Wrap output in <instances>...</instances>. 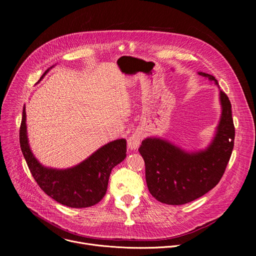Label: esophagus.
<instances>
[{"label":"esophagus","instance_id":"34e87169","mask_svg":"<svg viewBox=\"0 0 256 256\" xmlns=\"http://www.w3.org/2000/svg\"><path fill=\"white\" fill-rule=\"evenodd\" d=\"M142 138V132H134L128 140V148L130 150H136L138 148V146L140 144V140Z\"/></svg>","mask_w":256,"mask_h":256}]
</instances>
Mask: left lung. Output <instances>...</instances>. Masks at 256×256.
<instances>
[{
    "label": "left lung",
    "mask_w": 256,
    "mask_h": 256,
    "mask_svg": "<svg viewBox=\"0 0 256 256\" xmlns=\"http://www.w3.org/2000/svg\"><path fill=\"white\" fill-rule=\"evenodd\" d=\"M218 81L214 76L198 72ZM222 116L216 134L206 151L186 153L160 138H146L138 152L144 161L146 181L150 194L159 202L179 206L190 202L214 188L229 163L235 138L231 102L220 91Z\"/></svg>",
    "instance_id": "1"
}]
</instances>
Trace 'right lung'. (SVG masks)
Segmentation results:
<instances>
[{"instance_id": "1", "label": "right lung", "mask_w": 256, "mask_h": 256, "mask_svg": "<svg viewBox=\"0 0 256 256\" xmlns=\"http://www.w3.org/2000/svg\"><path fill=\"white\" fill-rule=\"evenodd\" d=\"M19 138L21 151L36 184L48 196L70 208H88L99 202L106 194L112 168L126 156V142L120 138L103 146L74 168L66 170L46 168L34 158L28 146L25 107Z\"/></svg>"}]
</instances>
